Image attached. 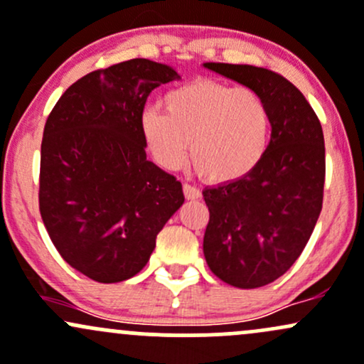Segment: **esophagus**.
Wrapping results in <instances>:
<instances>
[{
    "label": "esophagus",
    "mask_w": 364,
    "mask_h": 364,
    "mask_svg": "<svg viewBox=\"0 0 364 364\" xmlns=\"http://www.w3.org/2000/svg\"><path fill=\"white\" fill-rule=\"evenodd\" d=\"M183 193H185V197L188 198V200H197V198L202 197L200 190H198L197 186L188 185V183H185V185H183Z\"/></svg>",
    "instance_id": "esophagus-1"
}]
</instances>
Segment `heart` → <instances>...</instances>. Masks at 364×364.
<instances>
[{
	"label": "heart",
	"mask_w": 364,
	"mask_h": 364,
	"mask_svg": "<svg viewBox=\"0 0 364 364\" xmlns=\"http://www.w3.org/2000/svg\"><path fill=\"white\" fill-rule=\"evenodd\" d=\"M166 114L146 107L139 115L143 141L154 161L178 171L188 159L207 181L247 178L271 143L269 105L257 91L198 77L167 91Z\"/></svg>",
	"instance_id": "b5f03b06"
}]
</instances>
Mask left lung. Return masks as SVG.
<instances>
[{"instance_id": "8db88e82", "label": "left lung", "mask_w": 364, "mask_h": 364, "mask_svg": "<svg viewBox=\"0 0 364 364\" xmlns=\"http://www.w3.org/2000/svg\"><path fill=\"white\" fill-rule=\"evenodd\" d=\"M203 67L257 91L271 110V143L257 169L202 191L210 271L231 287L257 289L290 269L316 226L325 186L323 129L304 95L277 72L214 62Z\"/></svg>"}]
</instances>
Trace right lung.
Returning a JSON list of instances; mask_svg holds the SVG:
<instances>
[{"instance_id": "right-lung-1", "label": "right lung", "mask_w": 364, "mask_h": 364, "mask_svg": "<svg viewBox=\"0 0 364 364\" xmlns=\"http://www.w3.org/2000/svg\"><path fill=\"white\" fill-rule=\"evenodd\" d=\"M173 67L133 58L75 81L48 115L39 213L63 261L100 283L145 267L185 202L181 183L146 161L139 115Z\"/></svg>"}]
</instances>
